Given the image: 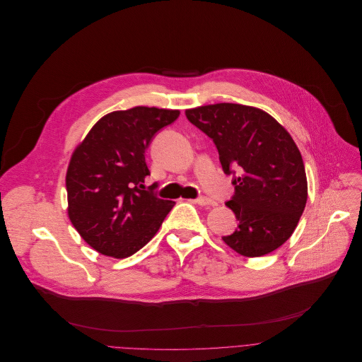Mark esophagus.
<instances>
[{"label":"esophagus","instance_id":"1","mask_svg":"<svg viewBox=\"0 0 362 362\" xmlns=\"http://www.w3.org/2000/svg\"><path fill=\"white\" fill-rule=\"evenodd\" d=\"M192 202H195L198 205H215V202L206 197H199L197 199H192Z\"/></svg>","mask_w":362,"mask_h":362}]
</instances>
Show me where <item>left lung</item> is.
<instances>
[{"label": "left lung", "instance_id": "obj_1", "mask_svg": "<svg viewBox=\"0 0 362 362\" xmlns=\"http://www.w3.org/2000/svg\"><path fill=\"white\" fill-rule=\"evenodd\" d=\"M185 115L214 141L224 173L233 175L235 194L226 205L240 224L224 243L244 257L281 247L297 228L308 197L304 161L291 135L265 111L241 104L204 105Z\"/></svg>", "mask_w": 362, "mask_h": 362}]
</instances>
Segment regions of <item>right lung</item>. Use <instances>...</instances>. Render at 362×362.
Returning a JSON list of instances; mask_svg holds the SVG:
<instances>
[{"instance_id":"add662e5","label":"right lung","mask_w":362,"mask_h":362,"mask_svg":"<svg viewBox=\"0 0 362 362\" xmlns=\"http://www.w3.org/2000/svg\"><path fill=\"white\" fill-rule=\"evenodd\" d=\"M178 110L134 107L104 115L71 157L65 185L68 216L83 240L107 257L127 258L160 230L174 201L144 185L146 150Z\"/></svg>"}]
</instances>
